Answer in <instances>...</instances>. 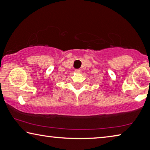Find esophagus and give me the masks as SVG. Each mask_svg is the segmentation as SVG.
Wrapping results in <instances>:
<instances>
[{"label": "esophagus", "mask_w": 150, "mask_h": 150, "mask_svg": "<svg viewBox=\"0 0 150 150\" xmlns=\"http://www.w3.org/2000/svg\"><path fill=\"white\" fill-rule=\"evenodd\" d=\"M80 71H81V70H80V69H77V70H75V72H76V73H80Z\"/></svg>", "instance_id": "obj_1"}]
</instances>
